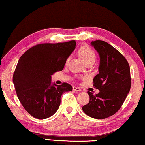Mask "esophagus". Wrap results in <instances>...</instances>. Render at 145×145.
<instances>
[{"instance_id": "1", "label": "esophagus", "mask_w": 145, "mask_h": 145, "mask_svg": "<svg viewBox=\"0 0 145 145\" xmlns=\"http://www.w3.org/2000/svg\"><path fill=\"white\" fill-rule=\"evenodd\" d=\"M73 89H74V91H82V89H80V88L76 87V86H74V87H73Z\"/></svg>"}]
</instances>
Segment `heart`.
I'll return each instance as SVG.
<instances>
[{"mask_svg":"<svg viewBox=\"0 0 145 145\" xmlns=\"http://www.w3.org/2000/svg\"><path fill=\"white\" fill-rule=\"evenodd\" d=\"M79 55L84 61L88 62L91 59H96V54L88 46H82L79 50Z\"/></svg>","mask_w":145,"mask_h":145,"instance_id":"heart-1","label":"heart"}]
</instances>
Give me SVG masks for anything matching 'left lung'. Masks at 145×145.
<instances>
[{
    "label": "left lung",
    "mask_w": 145,
    "mask_h": 145,
    "mask_svg": "<svg viewBox=\"0 0 145 145\" xmlns=\"http://www.w3.org/2000/svg\"><path fill=\"white\" fill-rule=\"evenodd\" d=\"M91 45L100 56L99 74L93 80L94 88L100 92L94 95L88 91L89 102L82 110L91 118L104 119L118 111L129 93L130 66L126 58L106 42L91 41Z\"/></svg>",
    "instance_id": "obj_1"
}]
</instances>
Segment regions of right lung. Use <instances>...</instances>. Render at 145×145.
<instances>
[{
    "label": "right lung",
    "mask_w": 145,
    "mask_h": 145,
    "mask_svg": "<svg viewBox=\"0 0 145 145\" xmlns=\"http://www.w3.org/2000/svg\"><path fill=\"white\" fill-rule=\"evenodd\" d=\"M76 41L42 43L22 55L14 70L12 81L24 108L34 118L45 119L59 108L61 96L72 90L70 84H51V76L63 69L76 48Z\"/></svg>",
    "instance_id": "1"
}]
</instances>
